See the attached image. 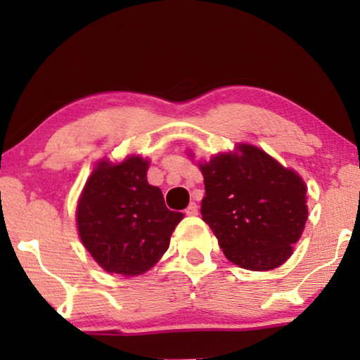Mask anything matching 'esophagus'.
<instances>
[{
  "mask_svg": "<svg viewBox=\"0 0 360 360\" xmlns=\"http://www.w3.org/2000/svg\"><path fill=\"white\" fill-rule=\"evenodd\" d=\"M185 213L188 214V216H196V214H198V205H196V203H190L188 208L185 210Z\"/></svg>",
  "mask_w": 360,
  "mask_h": 360,
  "instance_id": "obj_1",
  "label": "esophagus"
}]
</instances>
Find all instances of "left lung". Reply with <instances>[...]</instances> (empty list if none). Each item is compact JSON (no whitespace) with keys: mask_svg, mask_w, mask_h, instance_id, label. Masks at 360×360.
<instances>
[{"mask_svg":"<svg viewBox=\"0 0 360 360\" xmlns=\"http://www.w3.org/2000/svg\"><path fill=\"white\" fill-rule=\"evenodd\" d=\"M221 154L200 169L201 216L226 257L248 270H270L292 255L308 219L307 186L293 170L254 146Z\"/></svg>","mask_w":360,"mask_h":360,"instance_id":"8db88e82","label":"left lung"}]
</instances>
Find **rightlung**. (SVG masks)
Returning <instances> with one entry per match:
<instances>
[{
  "instance_id": "right-lung-1",
  "label": "right lung",
  "mask_w": 360,
  "mask_h": 360,
  "mask_svg": "<svg viewBox=\"0 0 360 360\" xmlns=\"http://www.w3.org/2000/svg\"><path fill=\"white\" fill-rule=\"evenodd\" d=\"M149 162L129 157L101 162L88 179L77 208L78 233L106 272L139 275L169 249L184 213L165 206L160 188L149 185Z\"/></svg>"
}]
</instances>
